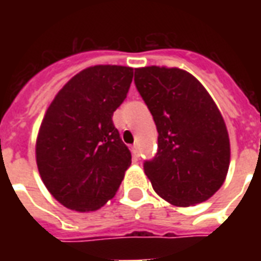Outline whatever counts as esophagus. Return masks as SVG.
I'll use <instances>...</instances> for the list:
<instances>
[{
	"mask_svg": "<svg viewBox=\"0 0 261 261\" xmlns=\"http://www.w3.org/2000/svg\"><path fill=\"white\" fill-rule=\"evenodd\" d=\"M133 154H134L135 157H139V154H141L138 145H134V146H133Z\"/></svg>",
	"mask_w": 261,
	"mask_h": 261,
	"instance_id": "1",
	"label": "esophagus"
}]
</instances>
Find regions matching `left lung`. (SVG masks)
Segmentation results:
<instances>
[{"label": "left lung", "instance_id": "8db88e82", "mask_svg": "<svg viewBox=\"0 0 261 261\" xmlns=\"http://www.w3.org/2000/svg\"><path fill=\"white\" fill-rule=\"evenodd\" d=\"M134 81L159 131L157 154L143 164L153 190L177 207L210 199L230 164L226 124L213 97L178 67H138Z\"/></svg>", "mask_w": 261, "mask_h": 261}]
</instances>
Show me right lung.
Masks as SVG:
<instances>
[{"label": "right lung", "instance_id": "1", "mask_svg": "<svg viewBox=\"0 0 261 261\" xmlns=\"http://www.w3.org/2000/svg\"><path fill=\"white\" fill-rule=\"evenodd\" d=\"M133 75L128 66L87 67L47 108L36 138V164L48 192L70 210L104 206L131 165L112 115L126 98Z\"/></svg>", "mask_w": 261, "mask_h": 261}]
</instances>
